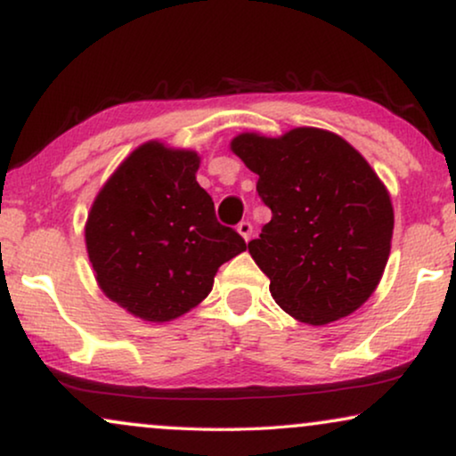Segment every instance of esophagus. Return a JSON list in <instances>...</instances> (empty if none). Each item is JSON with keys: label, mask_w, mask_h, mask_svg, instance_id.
I'll list each match as a JSON object with an SVG mask.
<instances>
[{"label": "esophagus", "mask_w": 456, "mask_h": 456, "mask_svg": "<svg viewBox=\"0 0 456 456\" xmlns=\"http://www.w3.org/2000/svg\"><path fill=\"white\" fill-rule=\"evenodd\" d=\"M238 233L241 235V238H244L246 241L252 238V223L250 221H241L240 224H238Z\"/></svg>", "instance_id": "obj_1"}]
</instances>
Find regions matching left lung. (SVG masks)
<instances>
[{
	"label": "left lung",
	"mask_w": 456,
	"mask_h": 456,
	"mask_svg": "<svg viewBox=\"0 0 456 456\" xmlns=\"http://www.w3.org/2000/svg\"><path fill=\"white\" fill-rule=\"evenodd\" d=\"M273 216L248 244L271 296L294 319L325 325L354 313L384 275L394 229L390 193L336 133L298 126L232 142Z\"/></svg>",
	"instance_id": "left-lung-1"
}]
</instances>
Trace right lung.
Here are the masks:
<instances>
[{"label": "right lung", "instance_id": "1", "mask_svg": "<svg viewBox=\"0 0 456 456\" xmlns=\"http://www.w3.org/2000/svg\"><path fill=\"white\" fill-rule=\"evenodd\" d=\"M198 167L196 151L148 142L91 206L85 241L97 283L143 321L165 323L198 306L218 266L246 250L244 238L216 221Z\"/></svg>", "mask_w": 456, "mask_h": 456}]
</instances>
